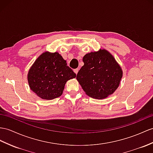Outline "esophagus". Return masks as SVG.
Here are the masks:
<instances>
[{
	"instance_id": "esophagus-1",
	"label": "esophagus",
	"mask_w": 153,
	"mask_h": 153,
	"mask_svg": "<svg viewBox=\"0 0 153 153\" xmlns=\"http://www.w3.org/2000/svg\"><path fill=\"white\" fill-rule=\"evenodd\" d=\"M74 72L76 74H77V73H78V72H79V69H74Z\"/></svg>"
}]
</instances>
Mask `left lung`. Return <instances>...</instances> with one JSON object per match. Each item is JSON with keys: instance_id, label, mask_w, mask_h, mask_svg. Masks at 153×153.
<instances>
[{"instance_id": "1", "label": "left lung", "mask_w": 153, "mask_h": 153, "mask_svg": "<svg viewBox=\"0 0 153 153\" xmlns=\"http://www.w3.org/2000/svg\"><path fill=\"white\" fill-rule=\"evenodd\" d=\"M84 65L76 79L88 96L105 99L116 90L123 76L121 67L109 52L103 49L83 57Z\"/></svg>"}]
</instances>
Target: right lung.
<instances>
[{"label":"right lung","instance_id":"add662e5","mask_svg":"<svg viewBox=\"0 0 153 153\" xmlns=\"http://www.w3.org/2000/svg\"><path fill=\"white\" fill-rule=\"evenodd\" d=\"M75 77L60 54L45 52L30 69L28 81L30 88L40 98L51 100L61 96L66 82Z\"/></svg>","mask_w":153,"mask_h":153}]
</instances>
